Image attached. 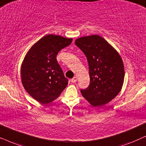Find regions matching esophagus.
<instances>
[{
	"label": "esophagus",
	"instance_id": "obj_1",
	"mask_svg": "<svg viewBox=\"0 0 146 146\" xmlns=\"http://www.w3.org/2000/svg\"><path fill=\"white\" fill-rule=\"evenodd\" d=\"M76 81H77V77H74L71 80V82L72 83H76Z\"/></svg>",
	"mask_w": 146,
	"mask_h": 146
}]
</instances>
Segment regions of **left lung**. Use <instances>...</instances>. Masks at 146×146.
<instances>
[{"label": "left lung", "instance_id": "obj_1", "mask_svg": "<svg viewBox=\"0 0 146 146\" xmlns=\"http://www.w3.org/2000/svg\"><path fill=\"white\" fill-rule=\"evenodd\" d=\"M87 58L90 84L81 90L82 96L93 106L106 104L121 91L124 66L116 50L100 36H83L75 40Z\"/></svg>", "mask_w": 146, "mask_h": 146}]
</instances>
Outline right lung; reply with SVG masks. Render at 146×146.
<instances>
[{
	"mask_svg": "<svg viewBox=\"0 0 146 146\" xmlns=\"http://www.w3.org/2000/svg\"><path fill=\"white\" fill-rule=\"evenodd\" d=\"M72 42V38L59 35H46L26 54L21 69L22 84L29 95L38 102L42 104L52 102L68 85L56 56Z\"/></svg>",
	"mask_w": 146,
	"mask_h": 146,
	"instance_id": "right-lung-1",
	"label": "right lung"
}]
</instances>
